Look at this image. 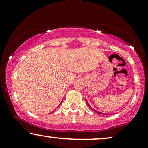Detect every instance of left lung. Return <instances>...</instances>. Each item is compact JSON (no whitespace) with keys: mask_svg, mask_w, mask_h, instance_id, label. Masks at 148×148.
Returning a JSON list of instances; mask_svg holds the SVG:
<instances>
[{"mask_svg":"<svg viewBox=\"0 0 148 148\" xmlns=\"http://www.w3.org/2000/svg\"><path fill=\"white\" fill-rule=\"evenodd\" d=\"M86 103H87V104H88V106H89V107H90V108L91 109H92V110L93 111H94V112H96V113H98V114H106V113H102V112H98V111H97V110H94V108H92V107H91V106H90V104H89V103H88V102H87V100H86Z\"/></svg>","mask_w":148,"mask_h":148,"instance_id":"8db88e82","label":"left lung"}]
</instances>
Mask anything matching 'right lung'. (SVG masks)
<instances>
[{
	"mask_svg": "<svg viewBox=\"0 0 148 148\" xmlns=\"http://www.w3.org/2000/svg\"><path fill=\"white\" fill-rule=\"evenodd\" d=\"M62 100L61 101V102H60V104H61V103H62ZM60 104H59V105H60ZM52 112H51V113H52Z\"/></svg>",
	"mask_w": 148,
	"mask_h": 148,
	"instance_id": "obj_1",
	"label": "right lung"
}]
</instances>
